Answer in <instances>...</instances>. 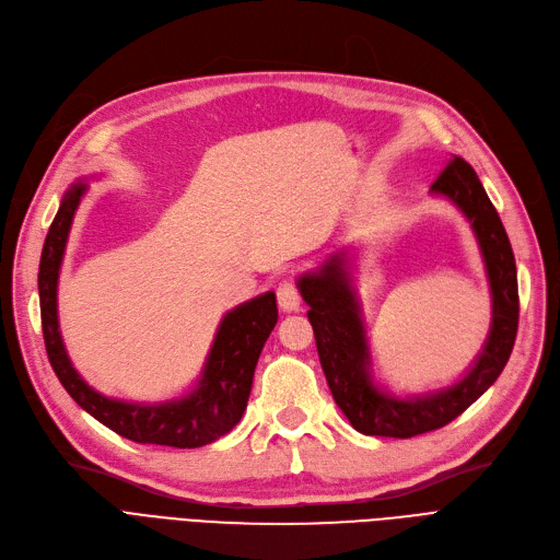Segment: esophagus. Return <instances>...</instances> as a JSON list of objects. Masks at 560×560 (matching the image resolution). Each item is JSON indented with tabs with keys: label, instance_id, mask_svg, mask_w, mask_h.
<instances>
[{
	"label": "esophagus",
	"instance_id": "obj_1",
	"mask_svg": "<svg viewBox=\"0 0 560 560\" xmlns=\"http://www.w3.org/2000/svg\"><path fill=\"white\" fill-rule=\"evenodd\" d=\"M278 305L284 312H296L301 307V291L294 280H282L278 284Z\"/></svg>",
	"mask_w": 560,
	"mask_h": 560
}]
</instances>
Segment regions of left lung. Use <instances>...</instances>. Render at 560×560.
Wrapping results in <instances>:
<instances>
[{
    "label": "left lung",
    "mask_w": 560,
    "mask_h": 560,
    "mask_svg": "<svg viewBox=\"0 0 560 560\" xmlns=\"http://www.w3.org/2000/svg\"><path fill=\"white\" fill-rule=\"evenodd\" d=\"M431 194L454 202L471 223L492 294V324L483 351L458 383L406 398L381 389L371 378V351L362 307L349 273V257L339 250L316 273L299 278L301 296L310 305L307 318L318 360L335 404L353 429L364 435L406 440L442 429L499 378L513 353L520 322L517 269L509 234L494 205L474 168L460 156L451 159L438 175Z\"/></svg>",
    "instance_id": "1"
}]
</instances>
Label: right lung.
<instances>
[{"label": "right lung", "instance_id": "obj_1", "mask_svg": "<svg viewBox=\"0 0 560 560\" xmlns=\"http://www.w3.org/2000/svg\"><path fill=\"white\" fill-rule=\"evenodd\" d=\"M86 194V184L77 182L66 191L55 221L45 236L38 269L40 322L45 351L57 378L74 398L106 429L139 442L175 448H196L211 444L230 433L242 419L264 341L278 324V305L273 291L250 299L230 310L217 330L207 355L202 376L194 392L162 404H131L95 392L72 366L57 314V284L68 244L74 211Z\"/></svg>", "mask_w": 560, "mask_h": 560}]
</instances>
